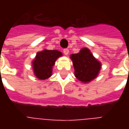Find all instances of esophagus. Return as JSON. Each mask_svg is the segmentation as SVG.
Wrapping results in <instances>:
<instances>
[{
	"mask_svg": "<svg viewBox=\"0 0 129 129\" xmlns=\"http://www.w3.org/2000/svg\"><path fill=\"white\" fill-rule=\"evenodd\" d=\"M63 53L65 55H68L69 54V50L68 49H64L63 50Z\"/></svg>",
	"mask_w": 129,
	"mask_h": 129,
	"instance_id": "obj_1",
	"label": "esophagus"
}]
</instances>
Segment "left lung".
I'll return each mask as SVG.
<instances>
[{
  "label": "left lung",
  "instance_id": "obj_1",
  "mask_svg": "<svg viewBox=\"0 0 129 129\" xmlns=\"http://www.w3.org/2000/svg\"><path fill=\"white\" fill-rule=\"evenodd\" d=\"M70 58L73 61L75 76L79 81L88 84L99 75L102 63L88 48H82L78 53L72 54Z\"/></svg>",
  "mask_w": 129,
  "mask_h": 129
}]
</instances>
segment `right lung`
<instances>
[{
  "instance_id": "add662e5",
  "label": "right lung",
  "mask_w": 129,
  "mask_h": 129,
  "mask_svg": "<svg viewBox=\"0 0 129 129\" xmlns=\"http://www.w3.org/2000/svg\"><path fill=\"white\" fill-rule=\"evenodd\" d=\"M59 50L44 49L38 52L32 61V67L34 76L39 80H45L52 75V68L56 59L62 56Z\"/></svg>"
}]
</instances>
